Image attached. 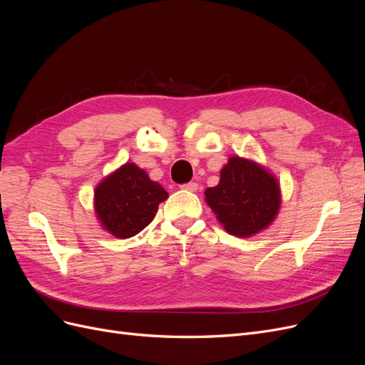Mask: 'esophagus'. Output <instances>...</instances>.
Segmentation results:
<instances>
[{
	"label": "esophagus",
	"mask_w": 365,
	"mask_h": 365,
	"mask_svg": "<svg viewBox=\"0 0 365 365\" xmlns=\"http://www.w3.org/2000/svg\"><path fill=\"white\" fill-rule=\"evenodd\" d=\"M181 189L189 190V192H196L197 190V184L196 182H187V184L181 185Z\"/></svg>",
	"instance_id": "esophagus-1"
}]
</instances>
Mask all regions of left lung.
Masks as SVG:
<instances>
[{
  "label": "left lung",
  "instance_id": "obj_1",
  "mask_svg": "<svg viewBox=\"0 0 365 365\" xmlns=\"http://www.w3.org/2000/svg\"><path fill=\"white\" fill-rule=\"evenodd\" d=\"M205 202L227 233L250 237L274 222L282 202L280 185L263 165L231 157L220 170L219 184L205 190Z\"/></svg>",
  "mask_w": 365,
  "mask_h": 365
}]
</instances>
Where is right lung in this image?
Here are the masks:
<instances>
[{"instance_id": "1", "label": "right lung", "mask_w": 365, "mask_h": 365, "mask_svg": "<svg viewBox=\"0 0 365 365\" xmlns=\"http://www.w3.org/2000/svg\"><path fill=\"white\" fill-rule=\"evenodd\" d=\"M169 193L134 163H126L96 187L94 210L108 233L129 239L155 217L160 202Z\"/></svg>"}]
</instances>
